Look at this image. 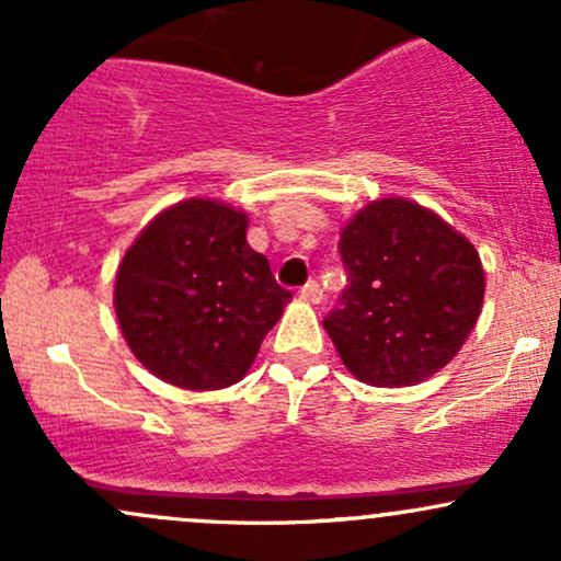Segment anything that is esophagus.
<instances>
[{
    "label": "esophagus",
    "mask_w": 561,
    "mask_h": 561,
    "mask_svg": "<svg viewBox=\"0 0 561 561\" xmlns=\"http://www.w3.org/2000/svg\"><path fill=\"white\" fill-rule=\"evenodd\" d=\"M300 298L308 302H321L324 300V289H321L319 282H308V285L300 289Z\"/></svg>",
    "instance_id": "esophagus-1"
}]
</instances>
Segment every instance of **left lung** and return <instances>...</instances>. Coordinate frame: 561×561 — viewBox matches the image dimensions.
Masks as SVG:
<instances>
[{
  "label": "left lung",
  "mask_w": 561,
  "mask_h": 561,
  "mask_svg": "<svg viewBox=\"0 0 561 561\" xmlns=\"http://www.w3.org/2000/svg\"><path fill=\"white\" fill-rule=\"evenodd\" d=\"M343 306L324 319L345 369L409 388L446 366L478 324L485 272L474 244L409 197L371 199L340 231Z\"/></svg>",
  "instance_id": "left-lung-1"
}]
</instances>
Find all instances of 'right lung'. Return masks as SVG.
Masks as SVG:
<instances>
[{"mask_svg": "<svg viewBox=\"0 0 561 561\" xmlns=\"http://www.w3.org/2000/svg\"><path fill=\"white\" fill-rule=\"evenodd\" d=\"M248 224L244 210L218 199H182L118 263L113 306L126 345L173 388L240 382L293 298L248 244Z\"/></svg>", "mask_w": 561, "mask_h": 561, "instance_id": "add662e5", "label": "right lung"}]
</instances>
